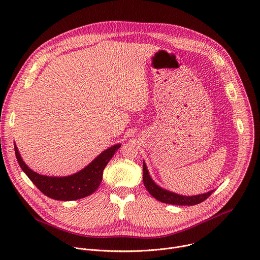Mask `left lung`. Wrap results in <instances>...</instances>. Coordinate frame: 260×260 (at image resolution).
Returning <instances> with one entry per match:
<instances>
[{"label":"left lung","mask_w":260,"mask_h":260,"mask_svg":"<svg viewBox=\"0 0 260 260\" xmlns=\"http://www.w3.org/2000/svg\"><path fill=\"white\" fill-rule=\"evenodd\" d=\"M143 182L146 189L148 190L154 199L157 201L165 203V204H171V205H178V206H194L198 205L204 201H206L214 190H211L204 194L199 196H192V197H185L180 196L171 191H168L166 189H162L161 187L157 186V185L152 181V179L149 176V173L147 171V167L145 162H143Z\"/></svg>","instance_id":"8db88e82"}]
</instances>
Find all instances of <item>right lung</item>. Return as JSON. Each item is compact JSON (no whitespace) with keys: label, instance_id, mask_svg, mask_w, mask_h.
<instances>
[{"label":"right lung","instance_id":"1","mask_svg":"<svg viewBox=\"0 0 260 260\" xmlns=\"http://www.w3.org/2000/svg\"><path fill=\"white\" fill-rule=\"evenodd\" d=\"M120 145H114L103 151L92 162L82 171L68 177H47L37 174L23 162L17 147L15 155L21 170L42 193L56 201H75L93 193L103 179V171Z\"/></svg>","mask_w":260,"mask_h":260}]
</instances>
